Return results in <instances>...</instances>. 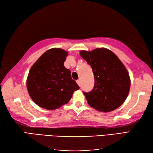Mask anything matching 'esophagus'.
Segmentation results:
<instances>
[{"label": "esophagus", "instance_id": "esophagus-1", "mask_svg": "<svg viewBox=\"0 0 153 153\" xmlns=\"http://www.w3.org/2000/svg\"><path fill=\"white\" fill-rule=\"evenodd\" d=\"M76 82H77V84H78V85H79V86H81V82H80V80H76Z\"/></svg>", "mask_w": 153, "mask_h": 153}]
</instances>
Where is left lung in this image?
I'll return each mask as SVG.
<instances>
[{"instance_id": "left-lung-1", "label": "left lung", "mask_w": 153, "mask_h": 153, "mask_svg": "<svg viewBox=\"0 0 153 153\" xmlns=\"http://www.w3.org/2000/svg\"><path fill=\"white\" fill-rule=\"evenodd\" d=\"M80 55L92 67L94 76L92 91L83 92L90 106L102 112L119 108L128 96L131 85L129 73L122 62L105 48L81 51Z\"/></svg>"}]
</instances>
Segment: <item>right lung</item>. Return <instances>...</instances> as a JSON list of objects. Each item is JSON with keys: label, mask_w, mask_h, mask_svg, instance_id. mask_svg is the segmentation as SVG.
Returning a JSON list of instances; mask_svg holds the SVG:
<instances>
[{"label": "right lung", "mask_w": 153, "mask_h": 153, "mask_svg": "<svg viewBox=\"0 0 153 153\" xmlns=\"http://www.w3.org/2000/svg\"><path fill=\"white\" fill-rule=\"evenodd\" d=\"M68 53L60 48L46 51L31 67L26 86L30 96L39 107L55 110L66 104L79 89L71 71L64 66Z\"/></svg>", "instance_id": "right-lung-1"}]
</instances>
